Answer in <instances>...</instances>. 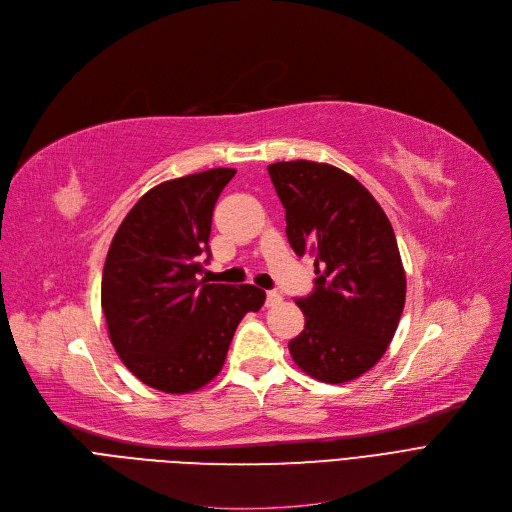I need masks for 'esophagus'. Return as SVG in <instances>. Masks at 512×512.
<instances>
[{"label":"esophagus","instance_id":"1","mask_svg":"<svg viewBox=\"0 0 512 512\" xmlns=\"http://www.w3.org/2000/svg\"><path fill=\"white\" fill-rule=\"evenodd\" d=\"M280 303H282L280 292L267 290V294H265V305H267V307H276V305H280Z\"/></svg>","mask_w":512,"mask_h":512}]
</instances>
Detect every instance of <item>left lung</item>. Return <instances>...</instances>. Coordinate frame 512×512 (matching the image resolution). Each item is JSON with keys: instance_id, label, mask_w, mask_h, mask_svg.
<instances>
[{"instance_id": "obj_1", "label": "left lung", "mask_w": 512, "mask_h": 512, "mask_svg": "<svg viewBox=\"0 0 512 512\" xmlns=\"http://www.w3.org/2000/svg\"><path fill=\"white\" fill-rule=\"evenodd\" d=\"M267 172L292 251L315 257V288L297 299L305 330L288 351L319 382H351L382 359L405 307L392 224L357 178L330 164L278 161Z\"/></svg>"}]
</instances>
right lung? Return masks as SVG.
<instances>
[{
    "label": "right lung",
    "mask_w": 512,
    "mask_h": 512,
    "mask_svg": "<svg viewBox=\"0 0 512 512\" xmlns=\"http://www.w3.org/2000/svg\"><path fill=\"white\" fill-rule=\"evenodd\" d=\"M236 170L161 182L120 224L107 251L101 309L132 375L161 392L199 390L220 373L240 319L259 311L253 284H209L211 215Z\"/></svg>",
    "instance_id": "obj_1"
}]
</instances>
